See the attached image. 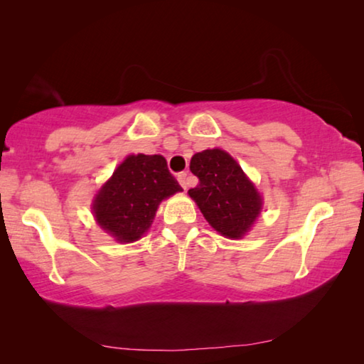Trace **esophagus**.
I'll return each mask as SVG.
<instances>
[{
  "mask_svg": "<svg viewBox=\"0 0 364 364\" xmlns=\"http://www.w3.org/2000/svg\"><path fill=\"white\" fill-rule=\"evenodd\" d=\"M178 181H180V184H181L184 189H188V186H189V176H188L186 171H181V173L178 175Z\"/></svg>",
  "mask_w": 364,
  "mask_h": 364,
  "instance_id": "34e87169",
  "label": "esophagus"
}]
</instances>
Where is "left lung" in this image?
Instances as JSON below:
<instances>
[{
	"mask_svg": "<svg viewBox=\"0 0 364 364\" xmlns=\"http://www.w3.org/2000/svg\"><path fill=\"white\" fill-rule=\"evenodd\" d=\"M189 168L199 184L189 189L202 215L215 231L230 239H241L262 210V196L241 165L221 149L197 152Z\"/></svg>",
	"mask_w": 364,
	"mask_h": 364,
	"instance_id": "8db88e82",
	"label": "left lung"
}]
</instances>
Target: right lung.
Returning <instances> with one entry per match:
<instances>
[{"label": "right lung", "mask_w": 364, "mask_h": 364, "mask_svg": "<svg viewBox=\"0 0 364 364\" xmlns=\"http://www.w3.org/2000/svg\"><path fill=\"white\" fill-rule=\"evenodd\" d=\"M180 191L162 156H128L96 194L95 218L117 242H134L151 228L160 202Z\"/></svg>", "instance_id": "right-lung-1"}]
</instances>
